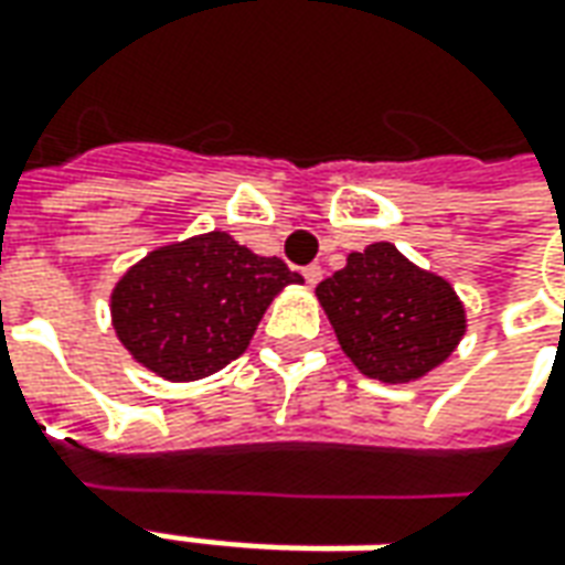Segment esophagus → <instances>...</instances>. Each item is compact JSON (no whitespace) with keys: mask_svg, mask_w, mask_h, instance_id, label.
<instances>
[{"mask_svg":"<svg viewBox=\"0 0 565 565\" xmlns=\"http://www.w3.org/2000/svg\"><path fill=\"white\" fill-rule=\"evenodd\" d=\"M302 278H306V284H312V287H315V284H318V281H321V278H324V268L315 266V263H312V266L302 268Z\"/></svg>","mask_w":565,"mask_h":565,"instance_id":"obj_1","label":"esophagus"}]
</instances>
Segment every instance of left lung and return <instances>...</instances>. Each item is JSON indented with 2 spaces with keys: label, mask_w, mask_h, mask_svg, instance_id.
I'll use <instances>...</instances> for the list:
<instances>
[{
  "label": "left lung",
  "mask_w": 565,
  "mask_h": 565,
  "mask_svg": "<svg viewBox=\"0 0 565 565\" xmlns=\"http://www.w3.org/2000/svg\"><path fill=\"white\" fill-rule=\"evenodd\" d=\"M315 297L352 364L380 383L420 380L467 331L455 287L414 266L390 241L349 253L347 268L318 284Z\"/></svg>",
  "instance_id": "obj_1"
}]
</instances>
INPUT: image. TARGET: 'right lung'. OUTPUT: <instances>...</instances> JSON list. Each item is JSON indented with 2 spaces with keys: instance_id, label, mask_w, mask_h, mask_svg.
Masks as SVG:
<instances>
[{
  "instance_id": "right-lung-1",
  "label": "right lung",
  "mask_w": 565,
  "mask_h": 565,
  "mask_svg": "<svg viewBox=\"0 0 565 565\" xmlns=\"http://www.w3.org/2000/svg\"><path fill=\"white\" fill-rule=\"evenodd\" d=\"M287 284L278 256L210 232L151 250L110 294V318L138 364L172 383L210 377L244 355L256 324Z\"/></svg>"
}]
</instances>
